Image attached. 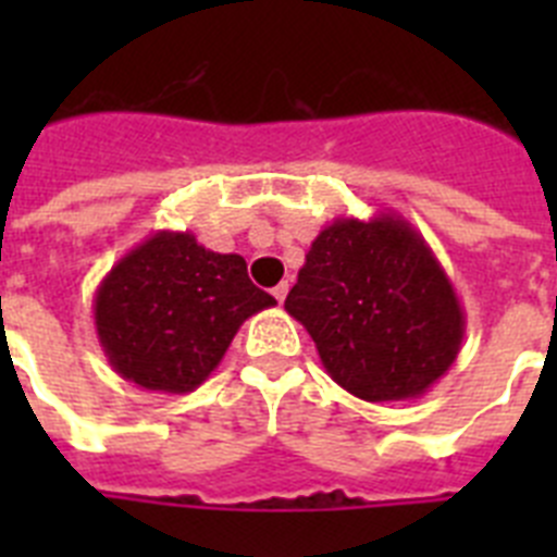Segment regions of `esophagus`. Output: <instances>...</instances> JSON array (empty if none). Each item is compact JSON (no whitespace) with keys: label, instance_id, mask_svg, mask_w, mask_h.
Listing matches in <instances>:
<instances>
[{"label":"esophagus","instance_id":"1","mask_svg":"<svg viewBox=\"0 0 557 557\" xmlns=\"http://www.w3.org/2000/svg\"><path fill=\"white\" fill-rule=\"evenodd\" d=\"M287 293H289V284L287 282H282V284H278V287H273V295H275V301H278V304H284Z\"/></svg>","mask_w":557,"mask_h":557}]
</instances>
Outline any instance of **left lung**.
I'll list each match as a JSON object with an SVG mask.
<instances>
[{
    "label": "left lung",
    "mask_w": 557,
    "mask_h": 557,
    "mask_svg": "<svg viewBox=\"0 0 557 557\" xmlns=\"http://www.w3.org/2000/svg\"><path fill=\"white\" fill-rule=\"evenodd\" d=\"M284 309L314 339L329 376L362 401L424 396L466 334L455 284L396 211L326 225Z\"/></svg>",
    "instance_id": "8db88e82"
}]
</instances>
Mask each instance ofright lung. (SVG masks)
Masks as SVG:
<instances>
[{"label":"right lung","mask_w":557,"mask_h":557,"mask_svg":"<svg viewBox=\"0 0 557 557\" xmlns=\"http://www.w3.org/2000/svg\"><path fill=\"white\" fill-rule=\"evenodd\" d=\"M273 304L239 253H214L189 231H159L108 270L95 293V326L122 379L145 391L191 393L250 314Z\"/></svg>","instance_id":"obj_1"}]
</instances>
